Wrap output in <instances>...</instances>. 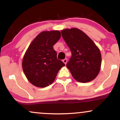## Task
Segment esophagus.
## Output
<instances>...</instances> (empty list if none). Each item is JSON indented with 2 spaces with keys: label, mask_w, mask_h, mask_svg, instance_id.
<instances>
[{
  "label": "esophagus",
  "mask_w": 120,
  "mask_h": 120,
  "mask_svg": "<svg viewBox=\"0 0 120 120\" xmlns=\"http://www.w3.org/2000/svg\"><path fill=\"white\" fill-rule=\"evenodd\" d=\"M63 63H64L65 64H67V59H64V60H63Z\"/></svg>",
  "instance_id": "obj_1"
}]
</instances>
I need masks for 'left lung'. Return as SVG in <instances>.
<instances>
[{"mask_svg": "<svg viewBox=\"0 0 120 120\" xmlns=\"http://www.w3.org/2000/svg\"><path fill=\"white\" fill-rule=\"evenodd\" d=\"M61 34L71 52L67 67L73 77L82 83L93 81L101 68L100 49L90 37L77 28L65 29L61 30Z\"/></svg>", "mask_w": 120, "mask_h": 120, "instance_id": "8db88e82", "label": "left lung"}]
</instances>
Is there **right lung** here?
Here are the masks:
<instances>
[{"instance_id":"add662e5","label":"right lung","mask_w":120,"mask_h":120,"mask_svg":"<svg viewBox=\"0 0 120 120\" xmlns=\"http://www.w3.org/2000/svg\"><path fill=\"white\" fill-rule=\"evenodd\" d=\"M61 37L58 30L42 31L31 42L23 57L25 75L32 85L45 87L51 85L65 64L57 59L53 46Z\"/></svg>"}]
</instances>
